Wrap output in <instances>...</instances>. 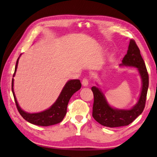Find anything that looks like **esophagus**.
Instances as JSON below:
<instances>
[{
    "label": "esophagus",
    "mask_w": 157,
    "mask_h": 157,
    "mask_svg": "<svg viewBox=\"0 0 157 157\" xmlns=\"http://www.w3.org/2000/svg\"><path fill=\"white\" fill-rule=\"evenodd\" d=\"M82 84L84 86H87L89 85V80L86 78H84L83 79H82Z\"/></svg>",
    "instance_id": "esophagus-1"
}]
</instances>
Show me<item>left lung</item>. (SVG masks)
<instances>
[{"mask_svg": "<svg viewBox=\"0 0 157 157\" xmlns=\"http://www.w3.org/2000/svg\"><path fill=\"white\" fill-rule=\"evenodd\" d=\"M121 66H131L137 68L141 79L142 87L137 102L131 109H117L109 104L104 93L98 86H92L94 102L93 117L103 126L118 127L128 125L142 113L145 108L146 96L149 86V77L145 63L140 55V50L134 40L129 41L127 52Z\"/></svg>", "mask_w": 157, "mask_h": 157, "instance_id": "left-lung-1", "label": "left lung"}]
</instances>
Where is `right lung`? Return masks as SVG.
<instances>
[{
    "mask_svg": "<svg viewBox=\"0 0 157 157\" xmlns=\"http://www.w3.org/2000/svg\"><path fill=\"white\" fill-rule=\"evenodd\" d=\"M21 55V54L20 55L19 57L17 59V63H16L15 66L14 73L13 77L15 76L16 72H17L18 60H19ZM81 86L82 84L79 79H71V80H68L64 85V86H63L59 97L57 98V99L51 107L39 113H28L23 111L20 107V106L18 105L14 91V78H12V83L13 95H14L17 109L21 116L25 121L29 122V123L36 124V125L44 127L52 125V124L59 123L60 122L62 121L66 114L67 106L71 96L76 91L80 89Z\"/></svg>",
    "mask_w": 157,
    "mask_h": 157,
    "instance_id": "obj_1",
    "label": "right lung"
}]
</instances>
